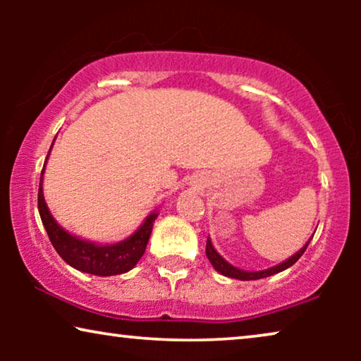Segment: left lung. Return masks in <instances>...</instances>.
<instances>
[{
	"label": "left lung",
	"mask_w": 361,
	"mask_h": 361,
	"mask_svg": "<svg viewBox=\"0 0 361 361\" xmlns=\"http://www.w3.org/2000/svg\"><path fill=\"white\" fill-rule=\"evenodd\" d=\"M315 230H317V228H315ZM314 233H315V231H314ZM310 240H312V238H309L307 243H305L302 248L298 251V253H294L293 256H290V258L283 261V263L273 266V268H268V269H263V271H245V269L236 268V266H233V264H230L228 261L224 259L219 253H216V250L214 248V245H212V240L210 238H207L205 253H207V258H209L212 266H214V268L219 271L220 274L226 276V278H233V279H240V281H255V279L268 278V276L278 274V273H281V271L290 268V266H293L295 261H298L300 256L304 255V251L307 250Z\"/></svg>",
	"instance_id": "8db88e82"
}]
</instances>
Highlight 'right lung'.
<instances>
[{"label": "right lung", "mask_w": 361, "mask_h": 361, "mask_svg": "<svg viewBox=\"0 0 361 361\" xmlns=\"http://www.w3.org/2000/svg\"><path fill=\"white\" fill-rule=\"evenodd\" d=\"M54 145V142H52ZM52 149V146H51ZM51 152V151H49ZM49 157V154H47ZM47 162V159H46ZM44 169L41 172V182H39V194H37V209L39 215H41L42 225L46 228L49 240L59 256L82 273L95 274V276H115L123 274L133 269L141 256L145 255L146 245L149 241L152 224L157 219V212H152L146 216L140 228L128 238L118 241V243L110 245H100L95 241L83 240L80 236H75L63 230L61 225L54 220V216L49 212V207L44 200L42 192V179H44Z\"/></svg>", "instance_id": "obj_1"}]
</instances>
